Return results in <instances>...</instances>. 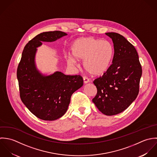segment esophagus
<instances>
[{"label":"esophagus","instance_id":"1","mask_svg":"<svg viewBox=\"0 0 157 157\" xmlns=\"http://www.w3.org/2000/svg\"><path fill=\"white\" fill-rule=\"evenodd\" d=\"M83 80H84V84H87V83L90 82V80L87 78H86V76L83 77Z\"/></svg>","mask_w":157,"mask_h":157}]
</instances>
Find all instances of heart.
Here are the masks:
<instances>
[{"mask_svg":"<svg viewBox=\"0 0 157 157\" xmlns=\"http://www.w3.org/2000/svg\"><path fill=\"white\" fill-rule=\"evenodd\" d=\"M71 50L74 58L68 57V63L75 65L78 62L76 59L84 61V69L92 76L105 73L110 66L113 55V49L109 42L92 37L76 40Z\"/></svg>","mask_w":157,"mask_h":157,"instance_id":"b5f03b06","label":"heart"}]
</instances>
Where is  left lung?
<instances>
[{
	"mask_svg": "<svg viewBox=\"0 0 157 157\" xmlns=\"http://www.w3.org/2000/svg\"><path fill=\"white\" fill-rule=\"evenodd\" d=\"M105 34L113 41L114 55L107 71L94 81L97 94L92 101L101 112L112 116L123 112L136 98L142 68L135 48L124 36Z\"/></svg>",
	"mask_w": 157,
	"mask_h": 157,
	"instance_id": "1",
	"label": "left lung"
}]
</instances>
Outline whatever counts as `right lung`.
<instances>
[{
    "label": "right lung",
    "instance_id": "obj_1",
    "mask_svg": "<svg viewBox=\"0 0 157 157\" xmlns=\"http://www.w3.org/2000/svg\"><path fill=\"white\" fill-rule=\"evenodd\" d=\"M67 35L60 31L37 35L25 46L17 67L21 99L33 115L42 120L54 121L62 117L72 94L83 86L80 75H65L61 71L45 75L36 65L37 48L42 42H54Z\"/></svg>",
    "mask_w": 157,
    "mask_h": 157
}]
</instances>
